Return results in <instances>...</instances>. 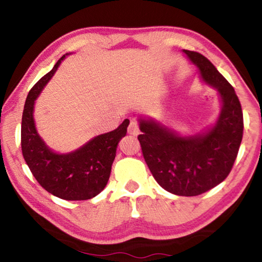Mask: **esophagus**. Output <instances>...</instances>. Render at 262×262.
Returning a JSON list of instances; mask_svg holds the SVG:
<instances>
[{
	"instance_id": "esophagus-1",
	"label": "esophagus",
	"mask_w": 262,
	"mask_h": 262,
	"mask_svg": "<svg viewBox=\"0 0 262 262\" xmlns=\"http://www.w3.org/2000/svg\"><path fill=\"white\" fill-rule=\"evenodd\" d=\"M128 133H129L130 135H139L140 134V128H139V123H137L136 121H130L129 126H128Z\"/></svg>"
}]
</instances>
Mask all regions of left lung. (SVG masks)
I'll use <instances>...</instances> for the list:
<instances>
[{
	"mask_svg": "<svg viewBox=\"0 0 262 262\" xmlns=\"http://www.w3.org/2000/svg\"><path fill=\"white\" fill-rule=\"evenodd\" d=\"M201 81L214 88L221 110L214 123L183 135L154 118H139L142 154L161 187L180 196H195L221 184L231 171L243 139V112L234 89L214 64L196 52L183 50Z\"/></svg>",
	"mask_w": 262,
	"mask_h": 262,
	"instance_id": "left-lung-1",
	"label": "left lung"
}]
</instances>
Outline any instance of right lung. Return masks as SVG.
<instances>
[{"label": "right lung", "instance_id": "add662e5", "mask_svg": "<svg viewBox=\"0 0 262 262\" xmlns=\"http://www.w3.org/2000/svg\"><path fill=\"white\" fill-rule=\"evenodd\" d=\"M70 54L62 56L29 92L21 118V152L33 177L48 193L63 200L79 201L95 198L107 185L118 143L126 136L129 120L125 119L117 129L92 137L70 152H56L48 147L35 127L34 104Z\"/></svg>", "mask_w": 262, "mask_h": 262}]
</instances>
